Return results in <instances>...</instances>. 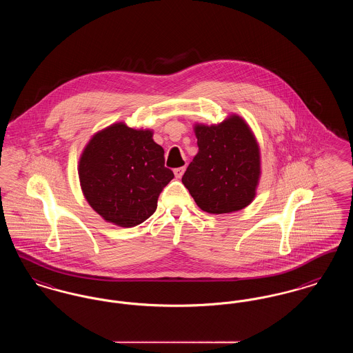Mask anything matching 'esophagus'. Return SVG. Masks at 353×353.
I'll return each mask as SVG.
<instances>
[{
	"mask_svg": "<svg viewBox=\"0 0 353 353\" xmlns=\"http://www.w3.org/2000/svg\"><path fill=\"white\" fill-rule=\"evenodd\" d=\"M174 176H176V179H181L183 177V174H184L185 168L184 167H180V168H176L174 170Z\"/></svg>",
	"mask_w": 353,
	"mask_h": 353,
	"instance_id": "34e87169",
	"label": "esophagus"
}]
</instances>
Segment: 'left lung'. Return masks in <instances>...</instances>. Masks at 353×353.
Wrapping results in <instances>:
<instances>
[{"instance_id": "8db88e82", "label": "left lung", "mask_w": 353, "mask_h": 353, "mask_svg": "<svg viewBox=\"0 0 353 353\" xmlns=\"http://www.w3.org/2000/svg\"><path fill=\"white\" fill-rule=\"evenodd\" d=\"M194 132L199 153L185 170V188L212 214L246 208L261 173L259 148L249 125L234 115L219 125L199 124Z\"/></svg>"}]
</instances>
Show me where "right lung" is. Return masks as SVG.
Segmentation results:
<instances>
[{
    "instance_id": "add662e5",
    "label": "right lung",
    "mask_w": 353,
    "mask_h": 353,
    "mask_svg": "<svg viewBox=\"0 0 353 353\" xmlns=\"http://www.w3.org/2000/svg\"><path fill=\"white\" fill-rule=\"evenodd\" d=\"M152 131L123 123L95 134L79 161L84 197L107 222L132 228L150 219L174 177Z\"/></svg>"
}]
</instances>
